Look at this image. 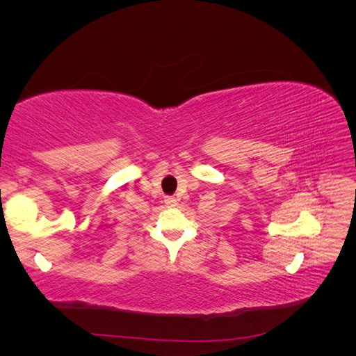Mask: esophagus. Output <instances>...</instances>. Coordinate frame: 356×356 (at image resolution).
Instances as JSON below:
<instances>
[{
  "label": "esophagus",
  "instance_id": "1",
  "mask_svg": "<svg viewBox=\"0 0 356 356\" xmlns=\"http://www.w3.org/2000/svg\"><path fill=\"white\" fill-rule=\"evenodd\" d=\"M165 203L168 204L169 208H175L177 207V199L172 197V196H166L165 197Z\"/></svg>",
  "mask_w": 356,
  "mask_h": 356
}]
</instances>
